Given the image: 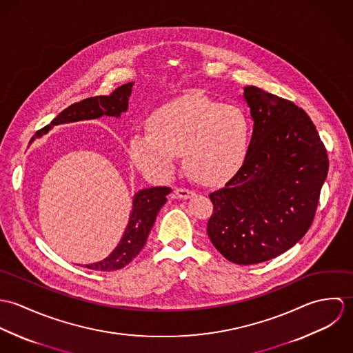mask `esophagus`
I'll return each mask as SVG.
<instances>
[{"label":"esophagus","mask_w":353,"mask_h":353,"mask_svg":"<svg viewBox=\"0 0 353 353\" xmlns=\"http://www.w3.org/2000/svg\"><path fill=\"white\" fill-rule=\"evenodd\" d=\"M193 194H194V192L190 190V189H186V188H176V189H175V196H176L178 199H182V200L190 199Z\"/></svg>","instance_id":"obj_1"}]
</instances>
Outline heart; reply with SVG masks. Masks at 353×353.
Returning <instances> with one entry per match:
<instances>
[{"label": "heart", "instance_id": "heart-1", "mask_svg": "<svg viewBox=\"0 0 353 353\" xmlns=\"http://www.w3.org/2000/svg\"><path fill=\"white\" fill-rule=\"evenodd\" d=\"M147 129L132 136L129 154L153 179H167L183 153L193 178L219 183L242 167L252 144V122L242 108L200 95L163 104L148 117Z\"/></svg>", "mask_w": 353, "mask_h": 353}]
</instances>
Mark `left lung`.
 Here are the masks:
<instances>
[{"mask_svg": "<svg viewBox=\"0 0 353 353\" xmlns=\"http://www.w3.org/2000/svg\"><path fill=\"white\" fill-rule=\"evenodd\" d=\"M252 144L238 172L209 199L208 235L238 265L272 259L296 245L312 224L329 170L326 148L294 101L245 87Z\"/></svg>", "mask_w": 353, "mask_h": 353, "instance_id": "obj_1", "label": "left lung"}]
</instances>
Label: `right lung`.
<instances>
[{
	"label": "right lung",
	"instance_id": "add662e5",
	"mask_svg": "<svg viewBox=\"0 0 353 353\" xmlns=\"http://www.w3.org/2000/svg\"><path fill=\"white\" fill-rule=\"evenodd\" d=\"M134 83H128L117 90H114L110 95H98L84 101H77L70 104L68 108L61 111L52 121L50 125L45 126L43 129L35 133V137H41L42 134L48 133L51 126L66 123V122H76L81 119H92L99 118L101 115L108 117H119L121 112L128 110L129 97L132 94V87ZM34 137L31 139V141ZM171 192L170 188L159 186L144 189L134 196L133 200V209L130 213L129 224L125 230V234L115 248L105 259L97 263L85 265L84 268L98 272H111L125 268L130 263L144 248L152 225L156 220V216L160 208L167 201V194Z\"/></svg>",
	"mask_w": 353,
	"mask_h": 353
}]
</instances>
